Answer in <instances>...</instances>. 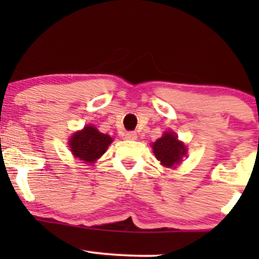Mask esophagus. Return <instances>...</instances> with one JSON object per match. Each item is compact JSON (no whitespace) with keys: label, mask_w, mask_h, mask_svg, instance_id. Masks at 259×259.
Listing matches in <instances>:
<instances>
[{"label":"esophagus","mask_w":259,"mask_h":259,"mask_svg":"<svg viewBox=\"0 0 259 259\" xmlns=\"http://www.w3.org/2000/svg\"><path fill=\"white\" fill-rule=\"evenodd\" d=\"M138 138V134L135 132H127L126 134H125V139L127 140H137Z\"/></svg>","instance_id":"34e87169"}]
</instances>
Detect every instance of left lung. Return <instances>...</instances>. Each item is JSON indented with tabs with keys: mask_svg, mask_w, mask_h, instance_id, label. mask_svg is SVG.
Listing matches in <instances>:
<instances>
[{
	"mask_svg": "<svg viewBox=\"0 0 259 259\" xmlns=\"http://www.w3.org/2000/svg\"><path fill=\"white\" fill-rule=\"evenodd\" d=\"M153 151L156 159L160 160L166 168L177 165L180 163L183 155H185L187 149L183 143H180L174 133H165L161 138H159L153 145Z\"/></svg>",
	"mask_w": 259,
	"mask_h": 259,
	"instance_id": "obj_1",
	"label": "left lung"
}]
</instances>
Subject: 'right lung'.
<instances>
[{
	"instance_id": "add662e5",
	"label": "right lung",
	"mask_w": 259,
	"mask_h": 259,
	"mask_svg": "<svg viewBox=\"0 0 259 259\" xmlns=\"http://www.w3.org/2000/svg\"><path fill=\"white\" fill-rule=\"evenodd\" d=\"M111 142L113 139L109 135L103 134L96 127L89 125L81 132L75 133L70 139V150L80 160L93 163L105 153Z\"/></svg>"
}]
</instances>
